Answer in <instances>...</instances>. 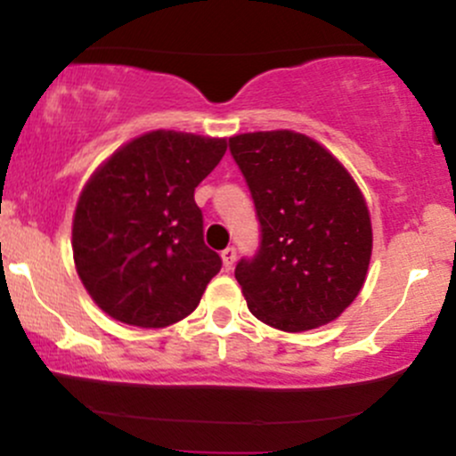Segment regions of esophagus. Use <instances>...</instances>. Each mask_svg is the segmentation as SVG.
Returning a JSON list of instances; mask_svg holds the SVG:
<instances>
[{"label": "esophagus", "mask_w": 456, "mask_h": 456, "mask_svg": "<svg viewBox=\"0 0 456 456\" xmlns=\"http://www.w3.org/2000/svg\"><path fill=\"white\" fill-rule=\"evenodd\" d=\"M221 257H223L224 270H227V272L232 270L233 264H235V248H233V246H227V248H224L221 253Z\"/></svg>", "instance_id": "esophagus-1"}]
</instances>
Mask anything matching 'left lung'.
<instances>
[{
  "label": "left lung",
  "instance_id": "8db88e82",
  "mask_svg": "<svg viewBox=\"0 0 456 456\" xmlns=\"http://www.w3.org/2000/svg\"><path fill=\"white\" fill-rule=\"evenodd\" d=\"M259 221L253 257L235 265L250 313L302 332L337 319L369 270L373 232L360 188L317 141L291 130L229 139Z\"/></svg>",
  "mask_w": 456,
  "mask_h": 456
}]
</instances>
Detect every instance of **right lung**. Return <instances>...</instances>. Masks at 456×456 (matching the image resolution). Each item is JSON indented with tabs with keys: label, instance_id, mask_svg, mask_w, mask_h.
I'll return each mask as SVG.
<instances>
[{
	"label": "right lung",
	"instance_id": "add662e5",
	"mask_svg": "<svg viewBox=\"0 0 456 456\" xmlns=\"http://www.w3.org/2000/svg\"><path fill=\"white\" fill-rule=\"evenodd\" d=\"M224 150V139L154 130L115 151L83 188L72 255L107 315L165 328L195 311L223 265L203 242L195 188Z\"/></svg>",
	"mask_w": 456,
	"mask_h": 456
}]
</instances>
